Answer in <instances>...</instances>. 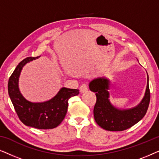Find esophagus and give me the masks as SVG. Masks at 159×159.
<instances>
[{
	"instance_id": "1",
	"label": "esophagus",
	"mask_w": 159,
	"mask_h": 159,
	"mask_svg": "<svg viewBox=\"0 0 159 159\" xmlns=\"http://www.w3.org/2000/svg\"><path fill=\"white\" fill-rule=\"evenodd\" d=\"M80 93H86L87 91L88 90V85H87L86 84H82V85L80 87Z\"/></svg>"
}]
</instances>
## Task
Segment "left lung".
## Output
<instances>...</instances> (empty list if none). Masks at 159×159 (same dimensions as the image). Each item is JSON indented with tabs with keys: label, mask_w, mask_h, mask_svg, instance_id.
Instances as JSON below:
<instances>
[{
	"label": "left lung",
	"mask_w": 159,
	"mask_h": 159,
	"mask_svg": "<svg viewBox=\"0 0 159 159\" xmlns=\"http://www.w3.org/2000/svg\"><path fill=\"white\" fill-rule=\"evenodd\" d=\"M147 77L146 90L140 103L126 109L116 108L111 103L108 92L111 85L109 80L98 77L90 82V90L95 93L97 98L93 110L94 118L100 127L108 131H123L132 127L144 117L148 108L151 97L148 75Z\"/></svg>",
	"instance_id": "left-lung-1"
}]
</instances>
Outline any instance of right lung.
Wrapping results in <instances>:
<instances>
[{
  "mask_svg": "<svg viewBox=\"0 0 159 159\" xmlns=\"http://www.w3.org/2000/svg\"><path fill=\"white\" fill-rule=\"evenodd\" d=\"M38 58H26L17 65L8 80V95L19 119L24 125L39 129H53L64 120L68 109L69 99L79 94V90L62 88L48 101H27L19 90V77L23 67Z\"/></svg>",
  "mask_w": 159,
  "mask_h": 159,
  "instance_id": "1",
  "label": "right lung"
}]
</instances>
